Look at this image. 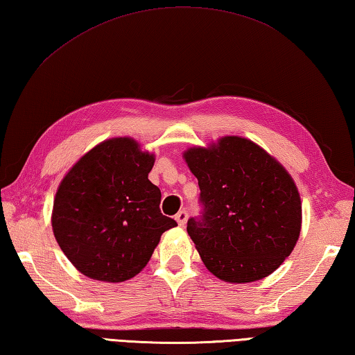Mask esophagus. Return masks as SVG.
<instances>
[{
	"label": "esophagus",
	"instance_id": "esophagus-1",
	"mask_svg": "<svg viewBox=\"0 0 355 355\" xmlns=\"http://www.w3.org/2000/svg\"><path fill=\"white\" fill-rule=\"evenodd\" d=\"M175 220H177V223L180 225V227H184L186 222H188V212H186L184 209L183 211H178L177 216H175Z\"/></svg>",
	"mask_w": 355,
	"mask_h": 355
}]
</instances>
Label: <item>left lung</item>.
Masks as SVG:
<instances>
[{
  "mask_svg": "<svg viewBox=\"0 0 355 355\" xmlns=\"http://www.w3.org/2000/svg\"><path fill=\"white\" fill-rule=\"evenodd\" d=\"M198 180L202 216L188 234L206 268L227 282H253L273 273L301 231V198L288 172L241 137L184 152Z\"/></svg>",
  "mask_w": 355,
  "mask_h": 355,
  "instance_id": "left-lung-1",
  "label": "left lung"
}]
</instances>
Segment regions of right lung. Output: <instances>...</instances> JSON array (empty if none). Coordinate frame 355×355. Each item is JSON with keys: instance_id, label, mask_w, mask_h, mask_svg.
I'll use <instances>...</instances> for the list:
<instances>
[{"instance_id": "right-lung-1", "label": "right lung", "mask_w": 355, "mask_h": 355, "mask_svg": "<svg viewBox=\"0 0 355 355\" xmlns=\"http://www.w3.org/2000/svg\"><path fill=\"white\" fill-rule=\"evenodd\" d=\"M155 157L132 138L107 139L71 167L57 189L55 241L88 278L122 282L149 262L164 231L161 191L150 183Z\"/></svg>"}]
</instances>
